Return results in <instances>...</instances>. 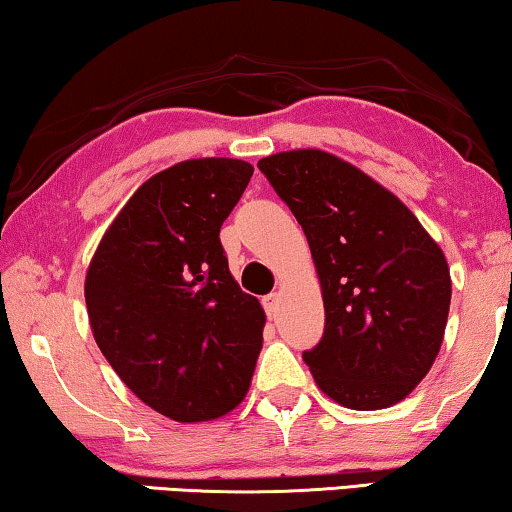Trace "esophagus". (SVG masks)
Masks as SVG:
<instances>
[{
  "label": "esophagus",
  "mask_w": 512,
  "mask_h": 512,
  "mask_svg": "<svg viewBox=\"0 0 512 512\" xmlns=\"http://www.w3.org/2000/svg\"><path fill=\"white\" fill-rule=\"evenodd\" d=\"M263 307H265V314H268L270 318L277 314V307H279V295L277 293H270L265 295L263 298Z\"/></svg>",
  "instance_id": "1"
}]
</instances>
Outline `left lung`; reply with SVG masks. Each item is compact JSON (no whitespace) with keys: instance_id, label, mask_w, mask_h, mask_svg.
Instances as JSON below:
<instances>
[{"instance_id":"left-lung-1","label":"left lung","mask_w":512,"mask_h":512,"mask_svg":"<svg viewBox=\"0 0 512 512\" xmlns=\"http://www.w3.org/2000/svg\"><path fill=\"white\" fill-rule=\"evenodd\" d=\"M307 235L325 330L302 358L325 395L376 411L425 379L446 332V256L395 194L321 150L258 161Z\"/></svg>"}]
</instances>
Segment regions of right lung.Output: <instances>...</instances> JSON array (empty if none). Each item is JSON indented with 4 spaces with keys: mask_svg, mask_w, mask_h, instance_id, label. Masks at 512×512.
Segmentation results:
<instances>
[{
    "mask_svg": "<svg viewBox=\"0 0 512 512\" xmlns=\"http://www.w3.org/2000/svg\"><path fill=\"white\" fill-rule=\"evenodd\" d=\"M251 175L247 161L217 157L161 170L122 207L87 270L96 344L170 420L224 416L254 376L265 311L233 279L219 240Z\"/></svg>",
    "mask_w": 512,
    "mask_h": 512,
    "instance_id": "1",
    "label": "right lung"
}]
</instances>
